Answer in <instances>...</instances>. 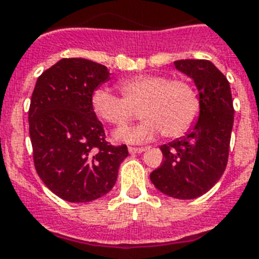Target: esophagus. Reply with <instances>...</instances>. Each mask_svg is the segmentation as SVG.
Returning a JSON list of instances; mask_svg holds the SVG:
<instances>
[{"mask_svg": "<svg viewBox=\"0 0 259 259\" xmlns=\"http://www.w3.org/2000/svg\"><path fill=\"white\" fill-rule=\"evenodd\" d=\"M145 150H146L145 148H132V146L129 148L130 154H136V153H144Z\"/></svg>", "mask_w": 259, "mask_h": 259, "instance_id": "34e87169", "label": "esophagus"}]
</instances>
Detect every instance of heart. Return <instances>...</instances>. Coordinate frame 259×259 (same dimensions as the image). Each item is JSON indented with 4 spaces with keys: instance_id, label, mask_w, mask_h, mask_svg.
Returning <instances> with one entry per match:
<instances>
[{
    "instance_id": "obj_1",
    "label": "heart",
    "mask_w": 259,
    "mask_h": 259,
    "mask_svg": "<svg viewBox=\"0 0 259 259\" xmlns=\"http://www.w3.org/2000/svg\"><path fill=\"white\" fill-rule=\"evenodd\" d=\"M122 97L108 88L92 94V108L98 118L115 126H125L141 108L145 118L133 129H119L114 138L130 144H142L162 133L167 138L184 136L199 114V97L194 86L184 79L165 74H140L118 83Z\"/></svg>"
}]
</instances>
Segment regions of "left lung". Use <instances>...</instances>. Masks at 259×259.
Masks as SVG:
<instances>
[{
    "mask_svg": "<svg viewBox=\"0 0 259 259\" xmlns=\"http://www.w3.org/2000/svg\"><path fill=\"white\" fill-rule=\"evenodd\" d=\"M174 66L194 81L199 115L184 137L161 146L163 162L150 181L171 198L194 199L217 184L228 165L234 122L232 90L210 61L180 60Z\"/></svg>",
    "mask_w": 259,
    "mask_h": 259,
    "instance_id": "1",
    "label": "left lung"
}]
</instances>
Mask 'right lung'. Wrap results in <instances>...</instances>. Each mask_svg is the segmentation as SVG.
<instances>
[{
  "label": "right lung",
  "instance_id": "obj_1",
  "mask_svg": "<svg viewBox=\"0 0 259 259\" xmlns=\"http://www.w3.org/2000/svg\"><path fill=\"white\" fill-rule=\"evenodd\" d=\"M110 79L104 65L62 58L37 79L29 108L33 158L42 182L68 202H90L113 189L129 151L105 140L92 94Z\"/></svg>",
  "mask_w": 259,
  "mask_h": 259
}]
</instances>
